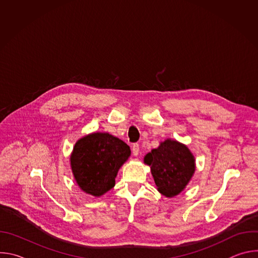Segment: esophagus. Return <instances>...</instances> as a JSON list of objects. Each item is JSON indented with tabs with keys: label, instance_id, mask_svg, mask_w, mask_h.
Listing matches in <instances>:
<instances>
[{
	"label": "esophagus",
	"instance_id": "obj_1",
	"mask_svg": "<svg viewBox=\"0 0 258 258\" xmlns=\"http://www.w3.org/2000/svg\"><path fill=\"white\" fill-rule=\"evenodd\" d=\"M132 151H133V154H134L135 156H138V155H139L140 146H139V144H138V143H136V144H134V145H133V147H132Z\"/></svg>",
	"mask_w": 258,
	"mask_h": 258
}]
</instances>
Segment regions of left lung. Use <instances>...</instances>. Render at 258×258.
Wrapping results in <instances>:
<instances>
[{"instance_id":"left-lung-1","label":"left lung","mask_w":258,"mask_h":258,"mask_svg":"<svg viewBox=\"0 0 258 258\" xmlns=\"http://www.w3.org/2000/svg\"><path fill=\"white\" fill-rule=\"evenodd\" d=\"M149 165L157 190L166 197L178 195L195 172V158L188 147L175 140L161 142L144 157Z\"/></svg>"}]
</instances>
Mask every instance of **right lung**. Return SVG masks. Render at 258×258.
Here are the masks:
<instances>
[{
  "mask_svg": "<svg viewBox=\"0 0 258 258\" xmlns=\"http://www.w3.org/2000/svg\"><path fill=\"white\" fill-rule=\"evenodd\" d=\"M131 155L130 147L108 133H93L80 139L70 155L79 187L100 197L115 186L118 169Z\"/></svg>",
  "mask_w": 258,
  "mask_h": 258,
  "instance_id": "add662e5",
  "label": "right lung"
}]
</instances>
